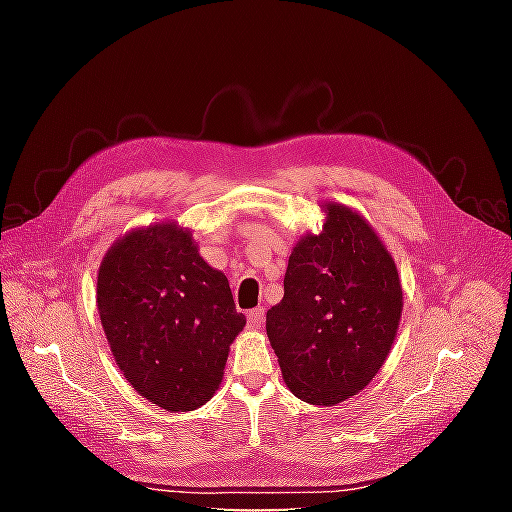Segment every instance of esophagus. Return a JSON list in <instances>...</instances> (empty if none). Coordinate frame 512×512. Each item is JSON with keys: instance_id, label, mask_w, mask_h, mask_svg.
<instances>
[{"instance_id": "34e87169", "label": "esophagus", "mask_w": 512, "mask_h": 512, "mask_svg": "<svg viewBox=\"0 0 512 512\" xmlns=\"http://www.w3.org/2000/svg\"><path fill=\"white\" fill-rule=\"evenodd\" d=\"M262 322H265V309L262 307H256L247 314V324H250V329H260Z\"/></svg>"}]
</instances>
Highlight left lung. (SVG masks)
<instances>
[{"label":"left lung","instance_id":"8db88e82","mask_svg":"<svg viewBox=\"0 0 512 512\" xmlns=\"http://www.w3.org/2000/svg\"><path fill=\"white\" fill-rule=\"evenodd\" d=\"M324 209L320 235L290 254L267 335L288 389L307 404L335 406L380 371L404 294L395 260L361 215L335 203Z\"/></svg>","mask_w":512,"mask_h":512}]
</instances>
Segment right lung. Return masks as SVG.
Wrapping results in <instances>:
<instances>
[{
	"label": "right lung",
	"instance_id": "1",
	"mask_svg": "<svg viewBox=\"0 0 512 512\" xmlns=\"http://www.w3.org/2000/svg\"><path fill=\"white\" fill-rule=\"evenodd\" d=\"M98 312L123 376L168 412L207 404L245 327L226 275L173 222L132 230L106 252Z\"/></svg>",
	"mask_w": 512,
	"mask_h": 512
}]
</instances>
